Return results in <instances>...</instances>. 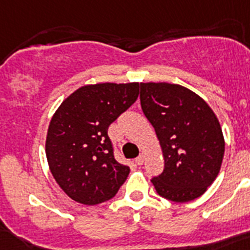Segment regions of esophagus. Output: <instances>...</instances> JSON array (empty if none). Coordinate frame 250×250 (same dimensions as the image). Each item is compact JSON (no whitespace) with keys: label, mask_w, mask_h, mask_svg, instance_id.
<instances>
[{"label":"esophagus","mask_w":250,"mask_h":250,"mask_svg":"<svg viewBox=\"0 0 250 250\" xmlns=\"http://www.w3.org/2000/svg\"><path fill=\"white\" fill-rule=\"evenodd\" d=\"M144 159H145V158H144V155H139V157L135 159L136 164H137V166H141V164H144Z\"/></svg>","instance_id":"esophagus-1"}]
</instances>
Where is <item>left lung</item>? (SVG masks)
<instances>
[{
	"label": "left lung",
	"mask_w": 250,
	"mask_h": 250,
	"mask_svg": "<svg viewBox=\"0 0 250 250\" xmlns=\"http://www.w3.org/2000/svg\"><path fill=\"white\" fill-rule=\"evenodd\" d=\"M140 101L155 129L163 172L151 178L160 196L176 203L199 198L218 176L225 140L216 114L195 92L171 83H140Z\"/></svg>",
	"instance_id": "1"
}]
</instances>
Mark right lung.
I'll return each mask as SVG.
<instances>
[{
    "instance_id": "obj_1",
    "label": "right lung",
    "mask_w": 250,
    "mask_h": 250,
    "mask_svg": "<svg viewBox=\"0 0 250 250\" xmlns=\"http://www.w3.org/2000/svg\"><path fill=\"white\" fill-rule=\"evenodd\" d=\"M139 83H97L66 97L48 125L46 157L69 198L96 206L114 198L128 177L107 136L109 125L139 97Z\"/></svg>"
}]
</instances>
